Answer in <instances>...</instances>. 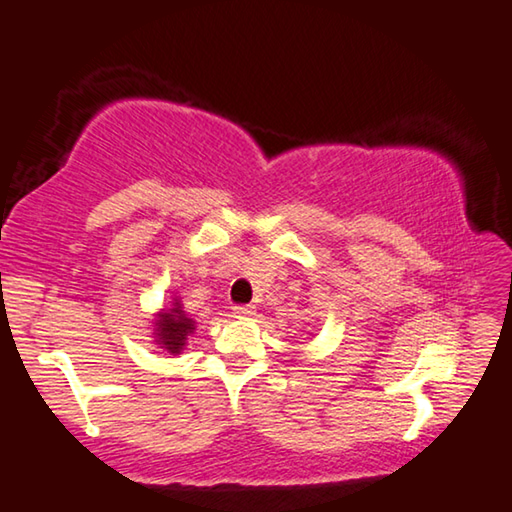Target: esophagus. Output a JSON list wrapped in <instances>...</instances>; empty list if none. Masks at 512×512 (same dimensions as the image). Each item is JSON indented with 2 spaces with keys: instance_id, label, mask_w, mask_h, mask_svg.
<instances>
[{
  "instance_id": "obj_1",
  "label": "esophagus",
  "mask_w": 512,
  "mask_h": 512,
  "mask_svg": "<svg viewBox=\"0 0 512 512\" xmlns=\"http://www.w3.org/2000/svg\"><path fill=\"white\" fill-rule=\"evenodd\" d=\"M234 315L236 317H253L255 305H234Z\"/></svg>"
}]
</instances>
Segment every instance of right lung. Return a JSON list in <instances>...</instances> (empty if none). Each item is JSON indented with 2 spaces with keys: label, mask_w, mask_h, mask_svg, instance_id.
Segmentation results:
<instances>
[{
  "label": "right lung",
  "mask_w": 512,
  "mask_h": 512,
  "mask_svg": "<svg viewBox=\"0 0 512 512\" xmlns=\"http://www.w3.org/2000/svg\"><path fill=\"white\" fill-rule=\"evenodd\" d=\"M154 324H156L154 329L156 345H160V349H167L170 354H179L181 349L186 347L188 335L195 331V322L181 310L179 299H174L172 308L160 310Z\"/></svg>",
  "instance_id": "right-lung-1"
}]
</instances>
